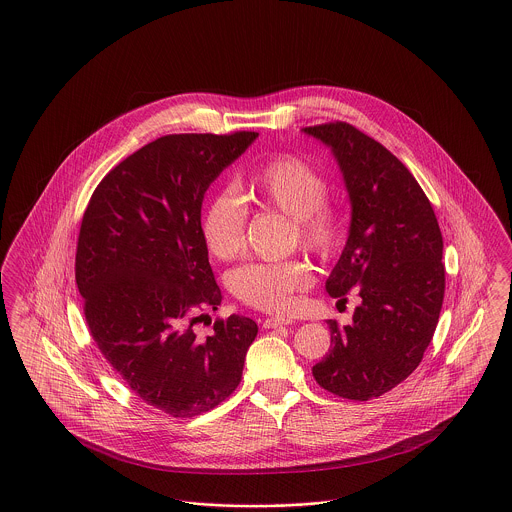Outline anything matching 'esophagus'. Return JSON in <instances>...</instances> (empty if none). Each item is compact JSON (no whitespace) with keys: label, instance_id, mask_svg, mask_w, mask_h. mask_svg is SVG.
<instances>
[{"label":"esophagus","instance_id":"obj_1","mask_svg":"<svg viewBox=\"0 0 512 512\" xmlns=\"http://www.w3.org/2000/svg\"><path fill=\"white\" fill-rule=\"evenodd\" d=\"M293 324L291 318H285V316H270L264 320V328H279V326H289Z\"/></svg>","mask_w":512,"mask_h":512}]
</instances>
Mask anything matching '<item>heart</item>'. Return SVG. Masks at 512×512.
<instances>
[{
  "label": "heart",
  "instance_id": "obj_1",
  "mask_svg": "<svg viewBox=\"0 0 512 512\" xmlns=\"http://www.w3.org/2000/svg\"><path fill=\"white\" fill-rule=\"evenodd\" d=\"M324 176L295 155H279L250 172L242 198L260 209H273L293 219L299 242L320 258L332 256L343 240V217L326 200ZM248 211L233 192L211 198L202 217L207 250L219 260H235L244 250ZM312 272L305 260L254 262L231 273L229 287L242 305L264 312H287L295 295L307 289Z\"/></svg>",
  "mask_w": 512,
  "mask_h": 512
}]
</instances>
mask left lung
<instances>
[{
  "mask_svg": "<svg viewBox=\"0 0 512 512\" xmlns=\"http://www.w3.org/2000/svg\"><path fill=\"white\" fill-rule=\"evenodd\" d=\"M305 134L332 149L351 202L349 237L326 291L340 301L351 289L361 297L351 326L328 320L332 349L312 375L324 390L365 402L406 380L433 340L443 308V235L429 198L384 145L347 122Z\"/></svg>",
  "mask_w": 512,
  "mask_h": 512,
  "instance_id": "left-lung-1",
  "label": "left lung"
}]
</instances>
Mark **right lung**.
<instances>
[{
    "label": "right lung",
    "mask_w": 512,
    "mask_h": 512,
    "mask_svg": "<svg viewBox=\"0 0 512 512\" xmlns=\"http://www.w3.org/2000/svg\"><path fill=\"white\" fill-rule=\"evenodd\" d=\"M256 137H159L108 172L83 213L75 281L89 332L128 388L171 417L227 400L258 334L239 314L196 332L223 299L202 237L205 190Z\"/></svg>",
    "instance_id": "1"
}]
</instances>
